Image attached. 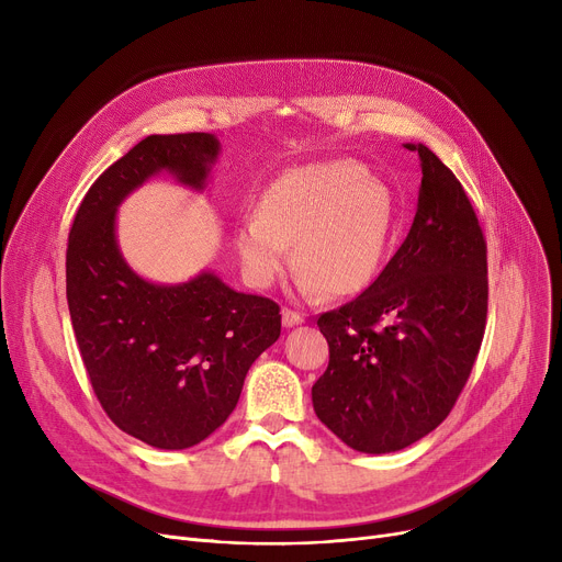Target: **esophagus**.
Instances as JSON below:
<instances>
[{"mask_svg":"<svg viewBox=\"0 0 562 562\" xmlns=\"http://www.w3.org/2000/svg\"><path fill=\"white\" fill-rule=\"evenodd\" d=\"M301 323H305V316L303 314H299V312H293V310H282V326L284 328H296V326H301Z\"/></svg>","mask_w":562,"mask_h":562,"instance_id":"34e87169","label":"esophagus"}]
</instances>
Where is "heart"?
Listing matches in <instances>:
<instances>
[{"label":"heart","instance_id":"1","mask_svg":"<svg viewBox=\"0 0 562 562\" xmlns=\"http://www.w3.org/2000/svg\"><path fill=\"white\" fill-rule=\"evenodd\" d=\"M392 232L387 184L360 164L323 161L291 168L266 187L257 216L236 223L234 248L255 286L284 273L291 248L305 296L344 299L375 280Z\"/></svg>","mask_w":562,"mask_h":562}]
</instances>
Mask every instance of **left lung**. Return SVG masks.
Returning <instances> with one entry per match:
<instances>
[{"mask_svg":"<svg viewBox=\"0 0 562 562\" xmlns=\"http://www.w3.org/2000/svg\"><path fill=\"white\" fill-rule=\"evenodd\" d=\"M417 214L375 282L316 326L330 362L312 387L316 417L346 447L394 453L449 417L487 316L485 239L462 184L424 143Z\"/></svg>","mask_w":562,"mask_h":562,"instance_id":"obj_1","label":"left lung"}]
</instances>
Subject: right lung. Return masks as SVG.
Listing matches in <instances>:
<instances>
[{"label":"right lung","instance_id":"right-lung-1","mask_svg":"<svg viewBox=\"0 0 562 562\" xmlns=\"http://www.w3.org/2000/svg\"><path fill=\"white\" fill-rule=\"evenodd\" d=\"M221 155L214 134H153L81 200L66 252L72 330L109 419L155 449L182 451L221 428L252 362L280 337V307L214 271L159 284L117 246V206L157 175L202 193Z\"/></svg>","mask_w":562,"mask_h":562}]
</instances>
